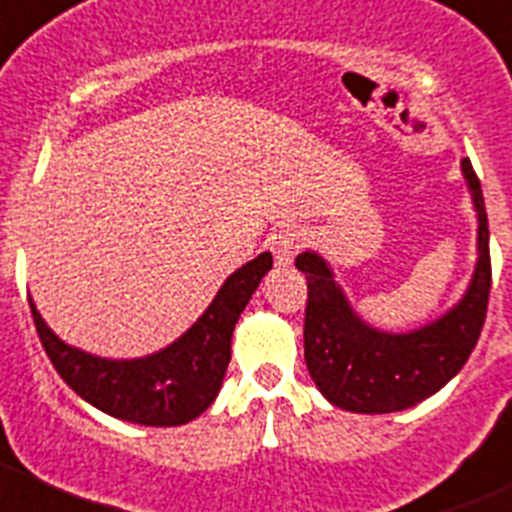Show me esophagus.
Listing matches in <instances>:
<instances>
[{
	"label": "esophagus",
	"instance_id": "esophagus-1",
	"mask_svg": "<svg viewBox=\"0 0 512 512\" xmlns=\"http://www.w3.org/2000/svg\"><path fill=\"white\" fill-rule=\"evenodd\" d=\"M307 245V232L297 225H282L272 235V252L277 265H290L297 252Z\"/></svg>",
	"mask_w": 512,
	"mask_h": 512
}]
</instances>
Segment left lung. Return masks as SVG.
<instances>
[{
	"label": "left lung",
	"instance_id": "1",
	"mask_svg": "<svg viewBox=\"0 0 512 512\" xmlns=\"http://www.w3.org/2000/svg\"><path fill=\"white\" fill-rule=\"evenodd\" d=\"M478 212V262L463 300L410 332L370 327L347 302L317 252L297 255L307 277L305 362L317 390L350 413H398L445 388L468 362L490 297V230L483 190L470 160L460 162Z\"/></svg>",
	"mask_w": 512,
	"mask_h": 512
}]
</instances>
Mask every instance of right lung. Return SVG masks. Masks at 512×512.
<instances>
[{"label":"right lung","mask_w":512,"mask_h":512,"mask_svg":"<svg viewBox=\"0 0 512 512\" xmlns=\"http://www.w3.org/2000/svg\"><path fill=\"white\" fill-rule=\"evenodd\" d=\"M272 267L270 252L232 272L200 320L165 350L137 360H107L59 340L29 297L34 325L54 370L102 413L150 428H175L200 418L222 388L240 312Z\"/></svg>","instance_id":"add662e5"}]
</instances>
